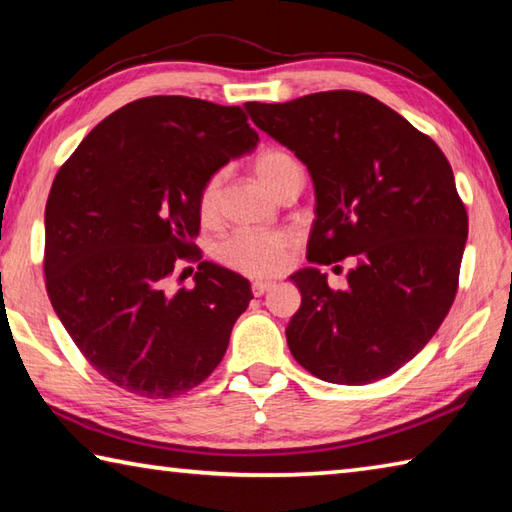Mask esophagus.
I'll list each match as a JSON object with an SVG mask.
<instances>
[{"mask_svg": "<svg viewBox=\"0 0 512 512\" xmlns=\"http://www.w3.org/2000/svg\"><path fill=\"white\" fill-rule=\"evenodd\" d=\"M271 287H273V282H266V280H255V282H253V287H250V289H253L255 296H264V293H266L268 289H271Z\"/></svg>", "mask_w": 512, "mask_h": 512, "instance_id": "1", "label": "esophagus"}]
</instances>
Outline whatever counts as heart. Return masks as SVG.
<instances>
[{
  "label": "heart",
  "instance_id": "1",
  "mask_svg": "<svg viewBox=\"0 0 512 512\" xmlns=\"http://www.w3.org/2000/svg\"><path fill=\"white\" fill-rule=\"evenodd\" d=\"M296 160L282 151H264L257 155L255 173L264 187L275 192ZM216 198H219V178H210L201 192V214L203 219H212L216 212ZM293 250V237L284 230H246L235 232L223 239L216 248V257L232 271H239L250 277L273 275L287 266Z\"/></svg>",
  "mask_w": 512,
  "mask_h": 512
}]
</instances>
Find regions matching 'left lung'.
<instances>
[{
  "label": "left lung",
  "mask_w": 512,
  "mask_h": 512,
  "mask_svg": "<svg viewBox=\"0 0 512 512\" xmlns=\"http://www.w3.org/2000/svg\"><path fill=\"white\" fill-rule=\"evenodd\" d=\"M259 131L296 153L316 194L307 259L354 257L348 289L316 266L293 273L287 343L302 368L361 386L411 361L456 298L467 212L438 144L370 94L316 92L246 103Z\"/></svg>",
  "instance_id": "obj_1"
}]
</instances>
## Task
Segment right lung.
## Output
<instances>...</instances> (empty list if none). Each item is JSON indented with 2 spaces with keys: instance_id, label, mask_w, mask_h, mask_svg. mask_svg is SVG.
I'll list each match as a JSON object with an SVG mask.
<instances>
[{
  "instance_id": "1",
  "label": "right lung",
  "mask_w": 512,
  "mask_h": 512,
  "mask_svg": "<svg viewBox=\"0 0 512 512\" xmlns=\"http://www.w3.org/2000/svg\"><path fill=\"white\" fill-rule=\"evenodd\" d=\"M259 135L239 106L189 97L126 103L85 135L45 207L51 307L90 366L142 397L201 384L253 300L239 273L201 262L194 289L169 293L196 259L201 192Z\"/></svg>"
}]
</instances>
